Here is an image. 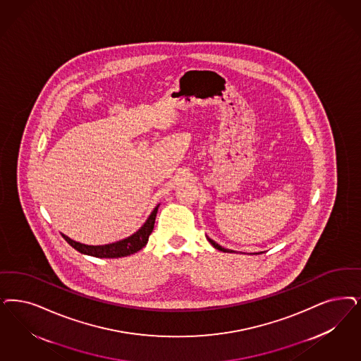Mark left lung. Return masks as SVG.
<instances>
[{"instance_id": "8db88e82", "label": "left lung", "mask_w": 361, "mask_h": 361, "mask_svg": "<svg viewBox=\"0 0 361 361\" xmlns=\"http://www.w3.org/2000/svg\"><path fill=\"white\" fill-rule=\"evenodd\" d=\"M208 241H209V243H211L212 245H213V247H214V248L219 249V250H221V252H228V253H232V252H233V250H231V249H225V248H223V247H220V245H219V244H217V243H214V241H213V240H211V238H209V237H208Z\"/></svg>"}]
</instances>
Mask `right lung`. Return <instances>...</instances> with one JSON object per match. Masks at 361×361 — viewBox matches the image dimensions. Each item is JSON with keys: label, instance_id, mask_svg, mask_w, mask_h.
Returning <instances> with one entry per match:
<instances>
[{"label": "right lung", "instance_id": "1", "mask_svg": "<svg viewBox=\"0 0 361 361\" xmlns=\"http://www.w3.org/2000/svg\"><path fill=\"white\" fill-rule=\"evenodd\" d=\"M159 205L153 209L150 213L149 219L147 220V223L142 225L135 235H132L125 240L108 244V245H85V244H80L77 241L71 240L69 237L63 236V238L68 241L69 245H72L75 250H78L80 253L89 255V256H94V257H106V259H116V257H124L133 255L138 250L144 248L149 240L150 233L153 231L154 226V220H156V214H157Z\"/></svg>", "mask_w": 361, "mask_h": 361}]
</instances>
